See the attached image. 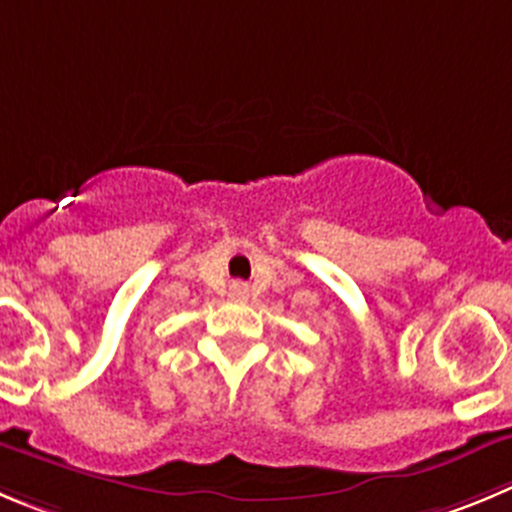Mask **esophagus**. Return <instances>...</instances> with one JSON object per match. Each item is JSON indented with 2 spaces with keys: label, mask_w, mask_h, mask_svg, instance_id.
Here are the masks:
<instances>
[{
  "label": "esophagus",
  "mask_w": 512,
  "mask_h": 512,
  "mask_svg": "<svg viewBox=\"0 0 512 512\" xmlns=\"http://www.w3.org/2000/svg\"><path fill=\"white\" fill-rule=\"evenodd\" d=\"M232 300H247V295H250V288H247L245 283H234L232 285Z\"/></svg>",
  "instance_id": "34e87169"
}]
</instances>
